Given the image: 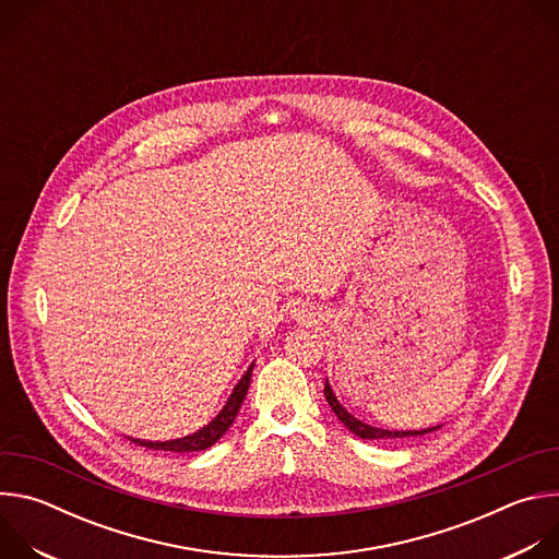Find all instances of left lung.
<instances>
[{
	"instance_id": "obj_1",
	"label": "left lung",
	"mask_w": 559,
	"mask_h": 559,
	"mask_svg": "<svg viewBox=\"0 0 559 559\" xmlns=\"http://www.w3.org/2000/svg\"><path fill=\"white\" fill-rule=\"evenodd\" d=\"M325 397H328V403H330V407H332V412L336 414V418L354 433V436H358V438H362V440H403V438H416V436H425V433H431V431H436V429H440L442 425H436V427H427V429H412V431H395V429H380V427H371V425H367V423H362V420H358L356 416H352L343 405H341V401L336 397V393H334V389H332V384H330V380H325Z\"/></svg>"
}]
</instances>
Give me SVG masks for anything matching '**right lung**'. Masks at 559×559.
<instances>
[{"label":"right lung","mask_w":559,"mask_h":559,"mask_svg":"<svg viewBox=\"0 0 559 559\" xmlns=\"http://www.w3.org/2000/svg\"><path fill=\"white\" fill-rule=\"evenodd\" d=\"M252 369L254 362L248 367V371L241 376V380L236 382V386L231 389L227 403L223 405V409L199 431L177 438V440H141V438H130L132 442L145 447V449H154V451H175V453H190V451H203L207 447H212L214 442H218L225 431L231 427L238 409H241L248 389H250V380H252Z\"/></svg>","instance_id":"add662e5"}]
</instances>
